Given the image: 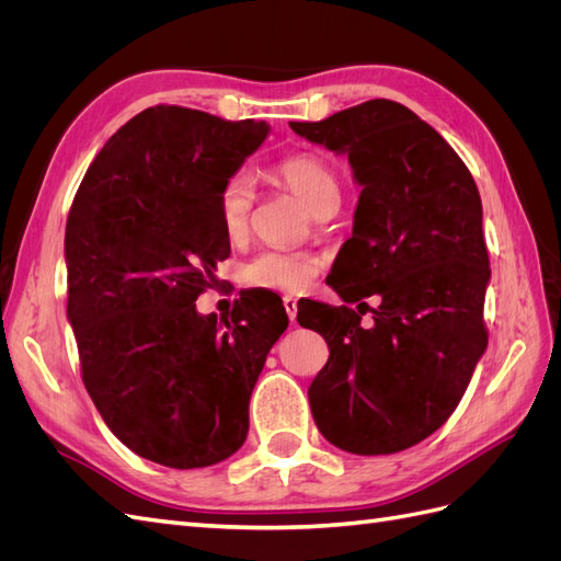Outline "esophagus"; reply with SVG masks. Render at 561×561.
Wrapping results in <instances>:
<instances>
[{"label":"esophagus","mask_w":561,"mask_h":561,"mask_svg":"<svg viewBox=\"0 0 561 561\" xmlns=\"http://www.w3.org/2000/svg\"><path fill=\"white\" fill-rule=\"evenodd\" d=\"M283 307H285V311H287V318H290L293 322L297 320V299L293 297V295H285L283 297Z\"/></svg>","instance_id":"34e87169"}]
</instances>
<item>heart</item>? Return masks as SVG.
Returning a JSON list of instances; mask_svg holds the SVG:
<instances>
[{
  "mask_svg": "<svg viewBox=\"0 0 561 561\" xmlns=\"http://www.w3.org/2000/svg\"><path fill=\"white\" fill-rule=\"evenodd\" d=\"M274 175L290 186L313 215L339 203V182L328 163L316 157H290L274 168ZM252 208V184L245 173H233L219 192L217 217L229 239H241L248 231ZM320 271V260L309 252L264 250L248 262L245 280L266 290L299 293Z\"/></svg>",
  "mask_w": 561,
  "mask_h": 561,
  "instance_id": "obj_1",
  "label": "heart"
}]
</instances>
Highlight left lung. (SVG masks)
Listing matches in <instances>:
<instances>
[{
    "instance_id": "obj_1",
    "label": "left lung",
    "mask_w": 561,
    "mask_h": 561,
    "mask_svg": "<svg viewBox=\"0 0 561 561\" xmlns=\"http://www.w3.org/2000/svg\"><path fill=\"white\" fill-rule=\"evenodd\" d=\"M290 128L348 157L363 186L332 266V287L360 301L358 313L320 301L297 313L330 346L309 386L313 421L344 451H402L451 416L486 351L491 268L478 184L443 135L393 100ZM371 294L382 304L363 329L359 307Z\"/></svg>"
}]
</instances>
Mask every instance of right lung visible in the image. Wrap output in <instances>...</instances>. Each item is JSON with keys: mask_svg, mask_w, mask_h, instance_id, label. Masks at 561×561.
I'll use <instances>...</instances> for the list:
<instances>
[{"mask_svg": "<svg viewBox=\"0 0 561 561\" xmlns=\"http://www.w3.org/2000/svg\"><path fill=\"white\" fill-rule=\"evenodd\" d=\"M266 135L252 118L149 107L100 149L67 217V320L83 386L128 449L168 468L241 449L252 388L287 328L271 295L241 297L222 322L196 311L231 252L219 192Z\"/></svg>", "mask_w": 561, "mask_h": 561, "instance_id": "right-lung-1", "label": "right lung"}]
</instances>
